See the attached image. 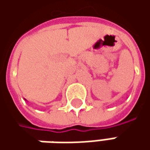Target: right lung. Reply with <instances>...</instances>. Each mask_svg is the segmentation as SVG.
<instances>
[{
    "mask_svg": "<svg viewBox=\"0 0 150 150\" xmlns=\"http://www.w3.org/2000/svg\"><path fill=\"white\" fill-rule=\"evenodd\" d=\"M25 100H26V99H25Z\"/></svg>",
    "mask_w": 150,
    "mask_h": 150,
    "instance_id": "1",
    "label": "right lung"
}]
</instances>
